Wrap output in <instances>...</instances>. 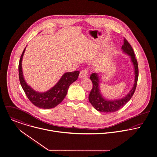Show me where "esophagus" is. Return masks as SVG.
Here are the masks:
<instances>
[{
  "label": "esophagus",
  "instance_id": "34e87169",
  "mask_svg": "<svg viewBox=\"0 0 157 157\" xmlns=\"http://www.w3.org/2000/svg\"><path fill=\"white\" fill-rule=\"evenodd\" d=\"M88 75V71L87 69H84L83 70H82L80 72V75H79V77L80 78H83L85 77H87Z\"/></svg>",
  "mask_w": 157,
  "mask_h": 157
}]
</instances>
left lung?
Wrapping results in <instances>:
<instances>
[{"instance_id": "1", "label": "left lung", "mask_w": 157, "mask_h": 157, "mask_svg": "<svg viewBox=\"0 0 157 157\" xmlns=\"http://www.w3.org/2000/svg\"><path fill=\"white\" fill-rule=\"evenodd\" d=\"M122 49L124 52L130 56L132 62L134 66L135 83L127 95L122 99L114 101L106 100L102 97L99 90V77L98 74L96 73H93L90 77L93 83V88L90 93L88 99L90 102L94 106V108L99 111L111 113L119 110L130 100L135 91L138 78V65L133 49L125 38L124 40V44L122 46Z\"/></svg>"}]
</instances>
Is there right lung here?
I'll use <instances>...</instances> for the list:
<instances>
[{
	"label": "right lung",
	"mask_w": 157,
	"mask_h": 157,
	"mask_svg": "<svg viewBox=\"0 0 157 157\" xmlns=\"http://www.w3.org/2000/svg\"><path fill=\"white\" fill-rule=\"evenodd\" d=\"M25 48L22 53L19 63V77L21 86L29 101L36 106L43 109L54 108L60 104L66 97L67 90L79 75L78 71L66 72L63 74L58 83L51 90L45 93H38L33 90L25 82L22 70V59Z\"/></svg>",
	"instance_id": "add662e5"
}]
</instances>
